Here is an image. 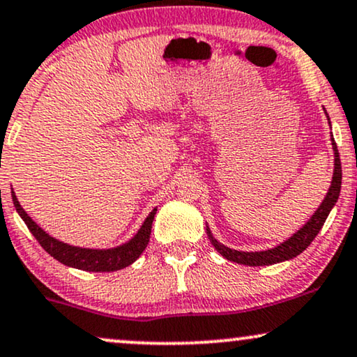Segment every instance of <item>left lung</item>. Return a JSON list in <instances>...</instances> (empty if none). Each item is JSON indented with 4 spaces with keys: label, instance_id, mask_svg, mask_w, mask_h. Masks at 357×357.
Masks as SVG:
<instances>
[{
    "label": "left lung",
    "instance_id": "1",
    "mask_svg": "<svg viewBox=\"0 0 357 357\" xmlns=\"http://www.w3.org/2000/svg\"><path fill=\"white\" fill-rule=\"evenodd\" d=\"M326 112V111H324ZM328 116V114H326ZM329 122V117H328ZM331 124V122H329ZM331 145L334 152V170H333V180L329 190L324 197V200L321 202L318 210L311 215V218L303 225L296 233H293V236H289L288 240H284L283 243L276 245L275 248L263 250V252H241V250H233L228 248L223 243L215 238L212 230L206 225V235H208L210 241L215 246V250L222 255L223 258L230 259L233 263H240V265L246 266H268L275 265V263L286 261V259L296 258L298 255L305 252L307 246L311 245V241L316 238L321 228H323L324 222H326L329 212L333 210V206L336 205L337 199H340L341 192V178H342V170H341V160H340V152H337L336 142L331 137Z\"/></svg>",
    "mask_w": 357,
    "mask_h": 357
}]
</instances>
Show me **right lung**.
<instances>
[{"instance_id": "1", "label": "right lung", "mask_w": 357, "mask_h": 357, "mask_svg": "<svg viewBox=\"0 0 357 357\" xmlns=\"http://www.w3.org/2000/svg\"><path fill=\"white\" fill-rule=\"evenodd\" d=\"M11 197L16 212L20 213L21 218H23L26 227H28L29 231L33 233L34 238L39 241V245H41L43 248L59 263H63L66 266L77 268V270L82 271H117L132 265V263L142 255L145 246L149 243L152 222L157 213L155 206V208L147 215V218L144 220L142 227L139 228L137 233H135L130 240H127L126 243L112 246V248H82V246L64 243V241L57 240L54 236H51L50 233L44 231L43 228L24 212V208L20 205V202L16 199V193L13 190Z\"/></svg>"}]
</instances>
